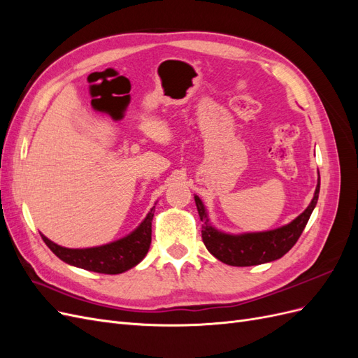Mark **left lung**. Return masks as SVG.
<instances>
[{
    "label": "left lung",
    "instance_id": "obj_1",
    "mask_svg": "<svg viewBox=\"0 0 358 358\" xmlns=\"http://www.w3.org/2000/svg\"><path fill=\"white\" fill-rule=\"evenodd\" d=\"M318 194L320 179L315 192H313V199L310 200L305 212L300 213L296 220H292L289 224L279 227V229L275 230L242 234H231L215 229L209 221L206 206L199 196H194L200 220L203 221V243L215 258H218L220 262L229 266L246 267L275 262V259L284 257L299 241L300 234L305 230V227L310 218V213L315 209Z\"/></svg>",
    "mask_w": 358,
    "mask_h": 358
}]
</instances>
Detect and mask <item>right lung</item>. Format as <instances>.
<instances>
[{"mask_svg":"<svg viewBox=\"0 0 358 358\" xmlns=\"http://www.w3.org/2000/svg\"><path fill=\"white\" fill-rule=\"evenodd\" d=\"M155 208V206H154ZM154 208L131 233L115 242L94 248H64L41 234L43 241L64 263L90 272L117 275L137 266L146 257L152 241Z\"/></svg>","mask_w":358,"mask_h":358,"instance_id":"add662e5","label":"right lung"}]
</instances>
